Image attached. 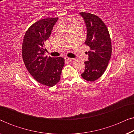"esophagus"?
Wrapping results in <instances>:
<instances>
[{
	"instance_id": "1",
	"label": "esophagus",
	"mask_w": 134,
	"mask_h": 134,
	"mask_svg": "<svg viewBox=\"0 0 134 134\" xmlns=\"http://www.w3.org/2000/svg\"><path fill=\"white\" fill-rule=\"evenodd\" d=\"M65 59L66 60H68V61H72V60H74V58H69V57H65Z\"/></svg>"
}]
</instances>
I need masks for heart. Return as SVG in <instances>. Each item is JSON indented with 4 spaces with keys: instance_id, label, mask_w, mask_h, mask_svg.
Instances as JSON below:
<instances>
[{
    "instance_id": "obj_1",
    "label": "heart",
    "mask_w": 134,
    "mask_h": 134,
    "mask_svg": "<svg viewBox=\"0 0 134 134\" xmlns=\"http://www.w3.org/2000/svg\"><path fill=\"white\" fill-rule=\"evenodd\" d=\"M78 25H81L80 24V23L79 22H74V23H72V24L70 25V26H69V28H71V27H76V26H78Z\"/></svg>"
}]
</instances>
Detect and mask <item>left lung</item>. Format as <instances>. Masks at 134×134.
I'll return each instance as SVG.
<instances>
[{
	"mask_svg": "<svg viewBox=\"0 0 134 134\" xmlns=\"http://www.w3.org/2000/svg\"><path fill=\"white\" fill-rule=\"evenodd\" d=\"M87 27L85 43L90 51L87 52L88 60L84 62L85 71L81 74L87 81H94L100 77L107 68L111 55V43L107 27L98 16L89 13H79Z\"/></svg>",
	"mask_w": 134,
	"mask_h": 134,
	"instance_id": "8db88e82",
	"label": "left lung"
}]
</instances>
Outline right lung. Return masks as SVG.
Returning a JSON list of instances; mask_svg holds the SVG:
<instances>
[{
  "label": "right lung",
  "mask_w": 134,
  "mask_h": 134,
  "mask_svg": "<svg viewBox=\"0 0 134 134\" xmlns=\"http://www.w3.org/2000/svg\"><path fill=\"white\" fill-rule=\"evenodd\" d=\"M58 18H46L34 23L25 33L22 54L25 67L39 83L51 87L60 79L65 65L62 57H44V42L50 36Z\"/></svg>",
  "instance_id": "1"
}]
</instances>
